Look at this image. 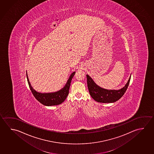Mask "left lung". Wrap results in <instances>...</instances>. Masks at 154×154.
<instances>
[{
  "instance_id": "8db88e82",
  "label": "left lung",
  "mask_w": 154,
  "mask_h": 154,
  "mask_svg": "<svg viewBox=\"0 0 154 154\" xmlns=\"http://www.w3.org/2000/svg\"><path fill=\"white\" fill-rule=\"evenodd\" d=\"M86 78L88 88L92 98L98 102L106 103L116 102L123 96L129 86L131 76L125 85L118 90L103 89L97 85L88 75H86Z\"/></svg>"
}]
</instances>
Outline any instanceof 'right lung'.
Listing matches in <instances>:
<instances>
[{
    "label": "right lung",
    "mask_w": 154,
    "mask_h": 154,
    "mask_svg": "<svg viewBox=\"0 0 154 154\" xmlns=\"http://www.w3.org/2000/svg\"><path fill=\"white\" fill-rule=\"evenodd\" d=\"M75 72L71 73L70 77L68 80L66 84L64 87L60 90L59 91L51 93H40L35 91V89H33L29 80V78L26 73V77L29 85L30 87V90L33 94L34 97L36 100H38L42 104L46 106H52V105H57L62 103L66 97L68 96L69 91V88L70 86L71 82L73 76L75 74Z\"/></svg>",
    "instance_id": "right-lung-1"
}]
</instances>
